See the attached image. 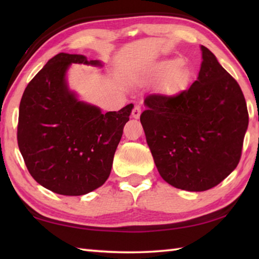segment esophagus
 <instances>
[{
    "instance_id": "esophagus-1",
    "label": "esophagus",
    "mask_w": 259,
    "mask_h": 259,
    "mask_svg": "<svg viewBox=\"0 0 259 259\" xmlns=\"http://www.w3.org/2000/svg\"><path fill=\"white\" fill-rule=\"evenodd\" d=\"M140 113H142V107L140 106H135L133 109V116L135 119H139Z\"/></svg>"
}]
</instances>
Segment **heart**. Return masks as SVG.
<instances>
[{
	"label": "heart",
	"instance_id": "b5f03b06",
	"mask_svg": "<svg viewBox=\"0 0 259 259\" xmlns=\"http://www.w3.org/2000/svg\"><path fill=\"white\" fill-rule=\"evenodd\" d=\"M176 65H177L176 60H166V61H164V63H162L161 68L163 69V71L168 72V71H171V69L176 67ZM175 77H176V74H175V75L172 76V80H175Z\"/></svg>",
	"mask_w": 259,
	"mask_h": 259
}]
</instances>
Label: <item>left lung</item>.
Listing matches in <instances>:
<instances>
[{
    "label": "left lung",
    "mask_w": 259,
    "mask_h": 259,
    "mask_svg": "<svg viewBox=\"0 0 259 259\" xmlns=\"http://www.w3.org/2000/svg\"><path fill=\"white\" fill-rule=\"evenodd\" d=\"M201 51L198 80L177 95L147 96L140 115L161 177L192 192L210 190L236 168L249 123L239 83L208 48Z\"/></svg>",
    "instance_id": "left-lung-1"
}]
</instances>
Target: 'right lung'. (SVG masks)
Wrapping results in <instances>:
<instances>
[{
  "label": "right lung",
  "mask_w": 259,
  "mask_h": 259,
  "mask_svg": "<svg viewBox=\"0 0 259 259\" xmlns=\"http://www.w3.org/2000/svg\"><path fill=\"white\" fill-rule=\"evenodd\" d=\"M100 66L82 55L51 58L23 94L17 140L29 174L57 194L83 195L107 181L134 105L103 114L68 90L71 64Z\"/></svg>",
  "instance_id": "right-lung-1"
}]
</instances>
